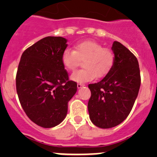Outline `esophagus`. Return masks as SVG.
I'll return each instance as SVG.
<instances>
[{
    "label": "esophagus",
    "mask_w": 157,
    "mask_h": 157,
    "mask_svg": "<svg viewBox=\"0 0 157 157\" xmlns=\"http://www.w3.org/2000/svg\"><path fill=\"white\" fill-rule=\"evenodd\" d=\"M84 86V84H83V83H77V88H78V89L81 88L82 86Z\"/></svg>",
    "instance_id": "34e87169"
}]
</instances>
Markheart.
Masks as SVG:
<instances>
[{"label": "heart", "mask_w": 157, "mask_h": 157, "mask_svg": "<svg viewBox=\"0 0 157 157\" xmlns=\"http://www.w3.org/2000/svg\"><path fill=\"white\" fill-rule=\"evenodd\" d=\"M83 61V69L74 72L71 80L76 82H88L105 77L115 63V55L110 49L94 41H83L77 44L74 50L64 49L61 55V62L67 71H74Z\"/></svg>", "instance_id": "1"}]
</instances>
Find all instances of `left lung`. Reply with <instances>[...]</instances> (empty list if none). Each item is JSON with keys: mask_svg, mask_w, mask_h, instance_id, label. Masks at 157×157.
Masks as SVG:
<instances>
[{"mask_svg": "<svg viewBox=\"0 0 157 157\" xmlns=\"http://www.w3.org/2000/svg\"><path fill=\"white\" fill-rule=\"evenodd\" d=\"M115 63L110 72L96 83L89 84L88 111L92 122L101 128L121 124L133 108L140 86L138 61L120 42L112 44Z\"/></svg>", "mask_w": 157, "mask_h": 157, "instance_id": "1", "label": "left lung"}]
</instances>
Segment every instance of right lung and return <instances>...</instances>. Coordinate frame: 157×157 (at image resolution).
I'll return each mask as SVG.
<instances>
[{"label":"right lung","instance_id":"1","mask_svg":"<svg viewBox=\"0 0 157 157\" xmlns=\"http://www.w3.org/2000/svg\"><path fill=\"white\" fill-rule=\"evenodd\" d=\"M67 39L48 36L26 48L16 76V87L22 108L40 127L53 128L67 115V103L77 92L61 62Z\"/></svg>","mask_w":157,"mask_h":157}]
</instances>
